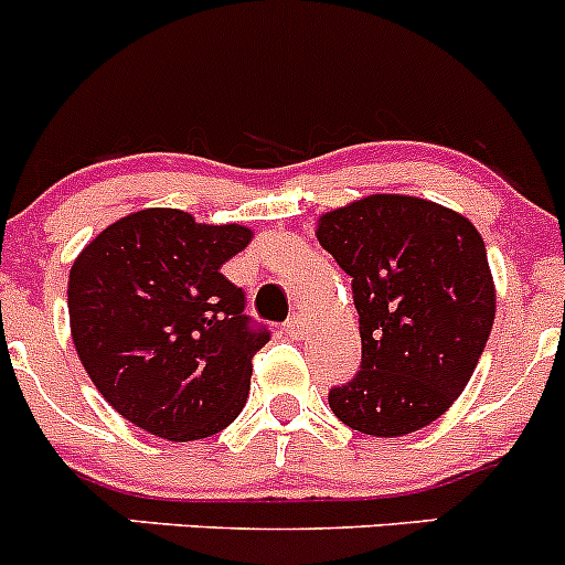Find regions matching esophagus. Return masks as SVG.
Segmentation results:
<instances>
[{"label": "esophagus", "mask_w": 565, "mask_h": 565, "mask_svg": "<svg viewBox=\"0 0 565 565\" xmlns=\"http://www.w3.org/2000/svg\"><path fill=\"white\" fill-rule=\"evenodd\" d=\"M286 332H288V335L297 338V341H299V338L308 335V321H305L299 313L291 316V321H288V324H286Z\"/></svg>", "instance_id": "esophagus-1"}]
</instances>
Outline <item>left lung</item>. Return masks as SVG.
I'll return each instance as SVG.
<instances>
[{
	"mask_svg": "<svg viewBox=\"0 0 565 565\" xmlns=\"http://www.w3.org/2000/svg\"><path fill=\"white\" fill-rule=\"evenodd\" d=\"M316 238L352 277L363 343L332 413L377 438L433 424L469 385L497 316L482 235L429 199L369 193L319 216Z\"/></svg>",
	"mask_w": 565,
	"mask_h": 565,
	"instance_id": "8db88e82",
	"label": "left lung"
}]
</instances>
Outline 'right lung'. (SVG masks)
Masks as SVG:
<instances>
[{"label":"right lung","mask_w":565,"mask_h":565,"mask_svg":"<svg viewBox=\"0 0 565 565\" xmlns=\"http://www.w3.org/2000/svg\"><path fill=\"white\" fill-rule=\"evenodd\" d=\"M244 224H202L147 207L102 230L68 271V324L90 383L136 427L199 440L238 418L252 358L244 291L222 266L246 249Z\"/></svg>","instance_id":"right-lung-1"}]
</instances>
